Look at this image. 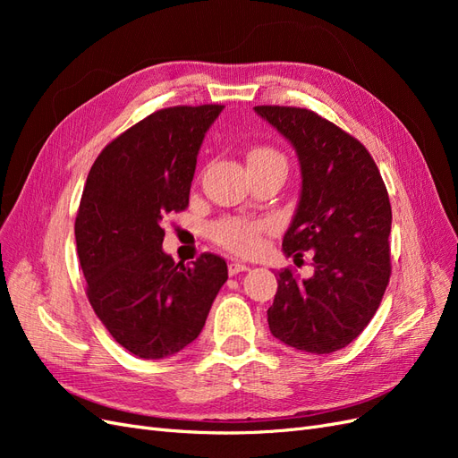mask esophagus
Returning <instances> with one entry per match:
<instances>
[{
    "mask_svg": "<svg viewBox=\"0 0 458 458\" xmlns=\"http://www.w3.org/2000/svg\"><path fill=\"white\" fill-rule=\"evenodd\" d=\"M250 267L246 266V263H242V261H231L229 263V275L231 276H234V275H239V273H242V271H248Z\"/></svg>",
    "mask_w": 458,
    "mask_h": 458,
    "instance_id": "esophagus-1",
    "label": "esophagus"
}]
</instances>
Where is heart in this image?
Instances as JSON below:
<instances>
[{
	"label": "heart",
	"mask_w": 458,
	"mask_h": 458,
	"mask_svg": "<svg viewBox=\"0 0 458 458\" xmlns=\"http://www.w3.org/2000/svg\"><path fill=\"white\" fill-rule=\"evenodd\" d=\"M258 162H281L286 165L279 150L269 147L254 148L248 155V164ZM266 221L246 217H224L212 225V239L225 250L239 256H254L263 248V234L267 233Z\"/></svg>",
	"instance_id": "heart-1"
}]
</instances>
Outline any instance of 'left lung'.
<instances>
[{
	"label": "left lung",
	"instance_id": "8db88e82",
	"mask_svg": "<svg viewBox=\"0 0 458 458\" xmlns=\"http://www.w3.org/2000/svg\"><path fill=\"white\" fill-rule=\"evenodd\" d=\"M296 148L301 192L283 239L286 256L313 250L315 273H276L269 330L308 353H332L353 342L377 313L390 283L392 206L382 175L355 137L313 110L254 106Z\"/></svg>",
	"mask_w": 458,
	"mask_h": 458
}]
</instances>
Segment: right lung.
Masks as SVG:
<instances>
[{
    "label": "right lung",
    "mask_w": 458,
    "mask_h": 458,
    "mask_svg": "<svg viewBox=\"0 0 458 458\" xmlns=\"http://www.w3.org/2000/svg\"><path fill=\"white\" fill-rule=\"evenodd\" d=\"M224 105L170 106L110 141L93 162L76 216L86 293L122 348L162 359L197 340L227 263L202 254L192 266L162 250V221L189 206L206 131Z\"/></svg>",
    "instance_id": "right-lung-1"
}]
</instances>
